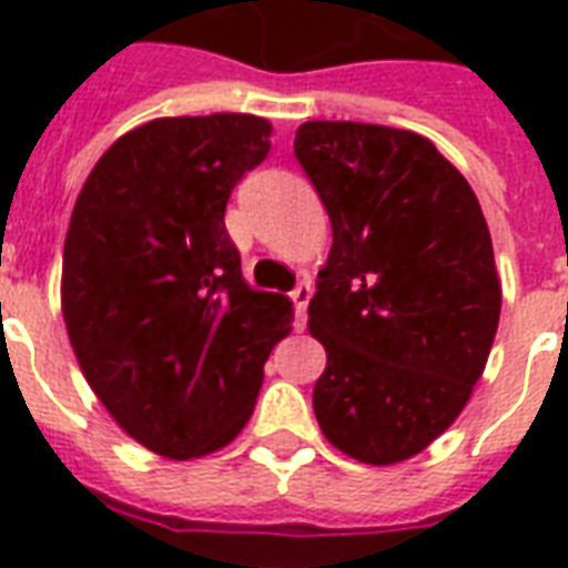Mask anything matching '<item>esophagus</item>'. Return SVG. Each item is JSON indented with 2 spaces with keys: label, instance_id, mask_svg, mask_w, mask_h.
<instances>
[{
  "label": "esophagus",
  "instance_id": "obj_1",
  "mask_svg": "<svg viewBox=\"0 0 568 568\" xmlns=\"http://www.w3.org/2000/svg\"><path fill=\"white\" fill-rule=\"evenodd\" d=\"M292 303H294V329L306 327V306H310L312 297V285L310 283H297L292 288Z\"/></svg>",
  "mask_w": 568,
  "mask_h": 568
}]
</instances>
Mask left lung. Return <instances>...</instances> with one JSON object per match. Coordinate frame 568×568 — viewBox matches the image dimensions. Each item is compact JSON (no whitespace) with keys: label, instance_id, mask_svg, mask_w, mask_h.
I'll list each match as a JSON object with an SVG mask.
<instances>
[{"label":"left lung","instance_id":"1","mask_svg":"<svg viewBox=\"0 0 568 568\" xmlns=\"http://www.w3.org/2000/svg\"><path fill=\"white\" fill-rule=\"evenodd\" d=\"M294 155L333 223L310 301L312 406L347 457L395 466L457 422L493 351L501 280L466 176L406 129L310 120Z\"/></svg>","mask_w":568,"mask_h":568}]
</instances>
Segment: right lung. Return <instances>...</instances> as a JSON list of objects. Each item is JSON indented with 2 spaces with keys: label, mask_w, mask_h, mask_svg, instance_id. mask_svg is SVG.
Listing matches in <instances>:
<instances>
[{
  "label": "right lung",
  "mask_w": 568,
  "mask_h": 568,
  "mask_svg": "<svg viewBox=\"0 0 568 568\" xmlns=\"http://www.w3.org/2000/svg\"><path fill=\"white\" fill-rule=\"evenodd\" d=\"M253 114L159 118L102 153L73 205L61 310L93 395L135 442L205 457L250 422L292 301L241 276L223 212L265 162Z\"/></svg>",
  "instance_id": "obj_1"
}]
</instances>
